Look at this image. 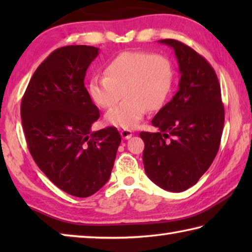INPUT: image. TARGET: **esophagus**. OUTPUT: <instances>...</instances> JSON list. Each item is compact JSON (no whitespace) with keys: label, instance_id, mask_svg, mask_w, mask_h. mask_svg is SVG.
<instances>
[{"label":"esophagus","instance_id":"esophagus-1","mask_svg":"<svg viewBox=\"0 0 252 252\" xmlns=\"http://www.w3.org/2000/svg\"><path fill=\"white\" fill-rule=\"evenodd\" d=\"M120 134H121V136H122V139L123 140H127V139H130L132 135V132L130 131V130H121V132H120Z\"/></svg>","mask_w":252,"mask_h":252}]
</instances>
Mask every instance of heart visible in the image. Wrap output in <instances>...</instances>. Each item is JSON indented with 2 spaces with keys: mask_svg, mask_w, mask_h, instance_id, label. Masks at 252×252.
I'll return each instance as SVG.
<instances>
[{
  "mask_svg": "<svg viewBox=\"0 0 252 252\" xmlns=\"http://www.w3.org/2000/svg\"><path fill=\"white\" fill-rule=\"evenodd\" d=\"M104 75H95L89 82V93L105 114L109 125L134 129L149 110H159L171 94L174 73L169 60L150 52H122L105 65Z\"/></svg>",
  "mask_w": 252,
  "mask_h": 252,
  "instance_id": "obj_1",
  "label": "heart"
}]
</instances>
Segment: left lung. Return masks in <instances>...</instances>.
<instances>
[{"mask_svg":"<svg viewBox=\"0 0 252 252\" xmlns=\"http://www.w3.org/2000/svg\"><path fill=\"white\" fill-rule=\"evenodd\" d=\"M178 60V91L152 119L158 132H141L143 164L149 179L163 190L182 192L194 186L219 150L224 123L215 70L190 46L160 40Z\"/></svg>","mask_w":252,"mask_h":252,"instance_id":"1","label":"left lung"}]
</instances>
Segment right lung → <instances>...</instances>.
I'll return each instance as SVG.
<instances>
[{
  "instance_id": "add662e5",
  "label": "right lung",
  "mask_w": 252,
  "mask_h": 252,
  "mask_svg": "<svg viewBox=\"0 0 252 252\" xmlns=\"http://www.w3.org/2000/svg\"><path fill=\"white\" fill-rule=\"evenodd\" d=\"M99 49L63 46L34 72L21 103V119L30 153L60 189L90 197L111 176L121 135L113 126L93 132L100 117L84 87Z\"/></svg>"
}]
</instances>
